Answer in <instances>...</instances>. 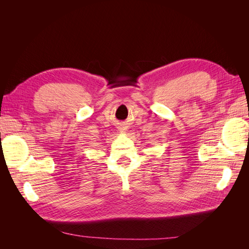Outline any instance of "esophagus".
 <instances>
[{
	"label": "esophagus",
	"instance_id": "1",
	"mask_svg": "<svg viewBox=\"0 0 249 249\" xmlns=\"http://www.w3.org/2000/svg\"><path fill=\"white\" fill-rule=\"evenodd\" d=\"M119 131H120V133H125V127L124 126H122V127H120V129H119Z\"/></svg>",
	"mask_w": 249,
	"mask_h": 249
}]
</instances>
